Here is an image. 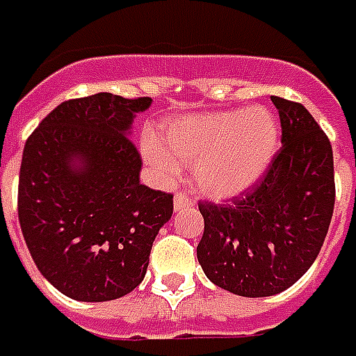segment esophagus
<instances>
[{
	"instance_id": "1",
	"label": "esophagus",
	"mask_w": 356,
	"mask_h": 356,
	"mask_svg": "<svg viewBox=\"0 0 356 356\" xmlns=\"http://www.w3.org/2000/svg\"><path fill=\"white\" fill-rule=\"evenodd\" d=\"M191 205H193V201L186 193H182V191L174 195V211H184V209H188Z\"/></svg>"
}]
</instances>
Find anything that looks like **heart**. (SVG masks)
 <instances>
[{
  "label": "heart",
  "instance_id": "1",
  "mask_svg": "<svg viewBox=\"0 0 356 356\" xmlns=\"http://www.w3.org/2000/svg\"><path fill=\"white\" fill-rule=\"evenodd\" d=\"M166 151L147 140L145 157L163 176L178 165L191 168L199 190L213 197H230L253 186L278 151L280 126L266 107L222 111L178 118L165 126Z\"/></svg>",
  "mask_w": 356,
  "mask_h": 356
}]
</instances>
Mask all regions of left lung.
I'll use <instances>...</instances> for the list:
<instances>
[{"mask_svg":"<svg viewBox=\"0 0 356 356\" xmlns=\"http://www.w3.org/2000/svg\"><path fill=\"white\" fill-rule=\"evenodd\" d=\"M282 147L253 188L226 203L199 201L197 245L207 278L241 297L291 287L324 243L335 203L330 140L301 103L272 95Z\"/></svg>","mask_w":356,"mask_h":356,"instance_id":"left-lung-1","label":"left lung"}]
</instances>
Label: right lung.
Returning a JSON list of instances; mask_svg holds the SVG:
<instances>
[{"mask_svg": "<svg viewBox=\"0 0 356 356\" xmlns=\"http://www.w3.org/2000/svg\"><path fill=\"white\" fill-rule=\"evenodd\" d=\"M151 97L95 93L57 105L30 134L19 174V222L38 270L76 301H113L142 284L172 193L140 184L128 138ZM80 165H72L74 159Z\"/></svg>", "mask_w": 356, "mask_h": 356, "instance_id": "1", "label": "right lung"}]
</instances>
